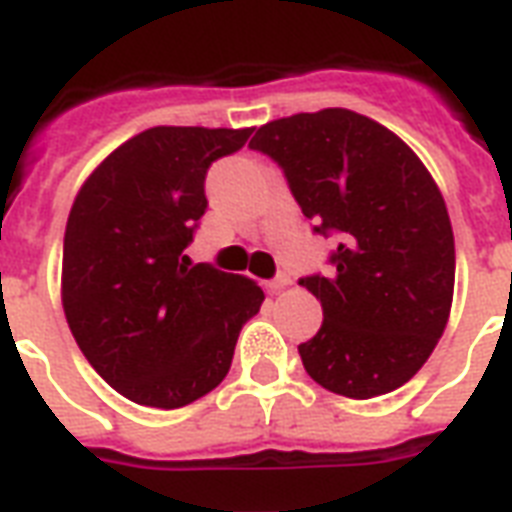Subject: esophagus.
<instances>
[{"label": "esophagus", "mask_w": 512, "mask_h": 512, "mask_svg": "<svg viewBox=\"0 0 512 512\" xmlns=\"http://www.w3.org/2000/svg\"><path fill=\"white\" fill-rule=\"evenodd\" d=\"M290 284H292L290 273H279L273 282H268V287H271V290H284V287H290Z\"/></svg>", "instance_id": "1"}]
</instances>
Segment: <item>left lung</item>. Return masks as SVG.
Listing matches in <instances>:
<instances>
[{
    "label": "left lung",
    "mask_w": 512,
    "mask_h": 512,
    "mask_svg": "<svg viewBox=\"0 0 512 512\" xmlns=\"http://www.w3.org/2000/svg\"><path fill=\"white\" fill-rule=\"evenodd\" d=\"M249 147L282 166L317 233L341 236L333 273L300 279L325 314L298 346L308 376L351 400L411 381L454 300V230L427 166L389 128L341 107L271 120Z\"/></svg>",
    "instance_id": "left-lung-1"
}]
</instances>
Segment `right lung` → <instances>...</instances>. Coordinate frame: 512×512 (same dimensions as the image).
I'll use <instances>...</instances> for the list:
<instances>
[{"label":"right lung","mask_w":512,"mask_h":512,"mask_svg":"<svg viewBox=\"0 0 512 512\" xmlns=\"http://www.w3.org/2000/svg\"><path fill=\"white\" fill-rule=\"evenodd\" d=\"M255 128L155 126L85 179L66 220L61 303L74 341L120 395L182 408L228 376L265 300L257 282L182 249L206 212V169Z\"/></svg>","instance_id":"right-lung-1"}]
</instances>
